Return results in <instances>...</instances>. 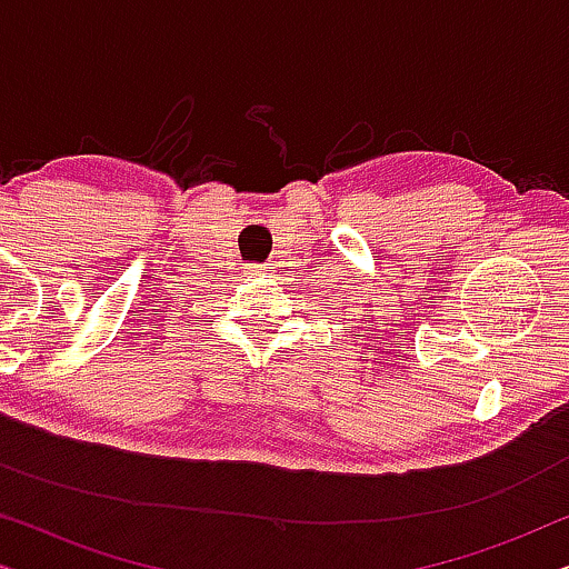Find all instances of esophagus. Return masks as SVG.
Masks as SVG:
<instances>
[{
	"mask_svg": "<svg viewBox=\"0 0 569 569\" xmlns=\"http://www.w3.org/2000/svg\"><path fill=\"white\" fill-rule=\"evenodd\" d=\"M263 271H269V263H246L243 267V274H263Z\"/></svg>",
	"mask_w": 569,
	"mask_h": 569,
	"instance_id": "34e87169",
	"label": "esophagus"
}]
</instances>
